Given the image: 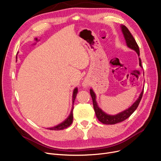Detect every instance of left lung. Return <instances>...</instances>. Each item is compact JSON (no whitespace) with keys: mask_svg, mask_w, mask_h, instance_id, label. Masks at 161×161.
Listing matches in <instances>:
<instances>
[{"mask_svg":"<svg viewBox=\"0 0 161 161\" xmlns=\"http://www.w3.org/2000/svg\"><path fill=\"white\" fill-rule=\"evenodd\" d=\"M121 27L124 35V38L126 41V45H127V46L129 48L134 50L135 52L137 53L138 55L140 56L139 47L136 43V40H135L133 36L131 35L130 32L129 31L127 27L125 26V25H121ZM139 64H140V66L142 67V61H141L140 58H139ZM143 92V89L140 93L138 98L135 101V103L129 108L125 109V111L120 112L117 115H108L106 114L98 107L96 101V95L92 89H90V94L92 100V103H93V107H94V109H95V114L97 119H98L99 121L106 125H114L118 123L122 122L127 119V118H129L138 108L140 103V100L142 98Z\"/></svg>","mask_w":161,"mask_h":161,"instance_id":"8db88e82","label":"left lung"}]
</instances>
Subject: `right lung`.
Segmentation results:
<instances>
[{
  "label": "right lung",
  "instance_id": "right-lung-1",
  "mask_svg": "<svg viewBox=\"0 0 161 161\" xmlns=\"http://www.w3.org/2000/svg\"><path fill=\"white\" fill-rule=\"evenodd\" d=\"M78 93V88L75 87L73 91V95H72V109L70 115H69L66 119L62 122L61 123L58 124L53 127H51V128H47V129L49 130H63L64 129H66L72 123L73 121V109H74V100L75 99L76 95H77Z\"/></svg>",
  "mask_w": 161,
  "mask_h": 161
}]
</instances>
